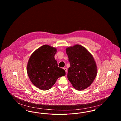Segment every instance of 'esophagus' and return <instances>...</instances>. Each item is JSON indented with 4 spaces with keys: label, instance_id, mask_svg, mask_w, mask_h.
Segmentation results:
<instances>
[{
    "label": "esophagus",
    "instance_id": "esophagus-1",
    "mask_svg": "<svg viewBox=\"0 0 121 121\" xmlns=\"http://www.w3.org/2000/svg\"><path fill=\"white\" fill-rule=\"evenodd\" d=\"M63 69H64V70H65V71L66 72V73H67V71H68L67 69V68H63Z\"/></svg>",
    "mask_w": 121,
    "mask_h": 121
}]
</instances>
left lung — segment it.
<instances>
[{
	"instance_id": "left-lung-1",
	"label": "left lung",
	"mask_w": 121,
	"mask_h": 121,
	"mask_svg": "<svg viewBox=\"0 0 121 121\" xmlns=\"http://www.w3.org/2000/svg\"><path fill=\"white\" fill-rule=\"evenodd\" d=\"M70 67L68 78L76 90L81 91L88 87L97 74V67L92 55L86 48L79 44L66 49Z\"/></svg>"
}]
</instances>
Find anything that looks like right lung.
<instances>
[{
	"label": "right lung",
	"instance_id": "1",
	"mask_svg": "<svg viewBox=\"0 0 121 121\" xmlns=\"http://www.w3.org/2000/svg\"><path fill=\"white\" fill-rule=\"evenodd\" d=\"M55 48L44 45L30 57L27 67V73L35 86L42 90L50 89L59 77L65 76L64 69L58 67L54 56Z\"/></svg>",
	"mask_w": 121,
	"mask_h": 121
}]
</instances>
